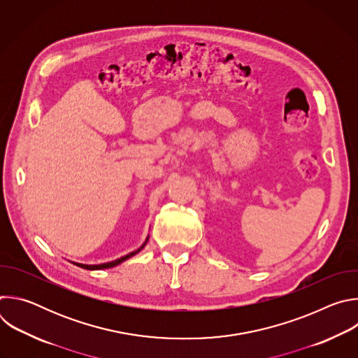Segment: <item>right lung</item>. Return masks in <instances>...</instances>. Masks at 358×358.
<instances>
[{
  "label": "right lung",
  "mask_w": 358,
  "mask_h": 358,
  "mask_svg": "<svg viewBox=\"0 0 358 358\" xmlns=\"http://www.w3.org/2000/svg\"><path fill=\"white\" fill-rule=\"evenodd\" d=\"M147 241H148V238L145 239V242L143 243V246H141V248H138L137 250H134V252H131V253L126 255V257H123V258H120V259H116V261H113V262H109V264H101V265H82V264H75V265H78L79 268L87 269V271H99V269H109V268H113V266H116V265H119V264L124 262L126 259H129V258L134 257V255H136L137 252H140V250L144 248V245L147 243Z\"/></svg>",
  "instance_id": "add662e5"
}]
</instances>
